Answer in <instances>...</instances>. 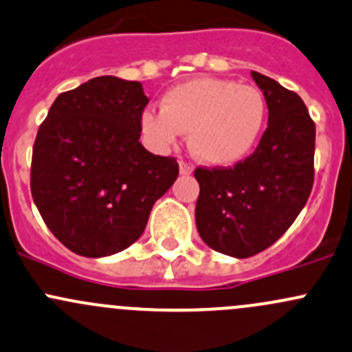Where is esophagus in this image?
Segmentation results:
<instances>
[{"label": "esophagus", "mask_w": 352, "mask_h": 352, "mask_svg": "<svg viewBox=\"0 0 352 352\" xmlns=\"http://www.w3.org/2000/svg\"><path fill=\"white\" fill-rule=\"evenodd\" d=\"M179 168H180V175H190V173L194 172V166L184 160L179 162Z\"/></svg>", "instance_id": "obj_1"}]
</instances>
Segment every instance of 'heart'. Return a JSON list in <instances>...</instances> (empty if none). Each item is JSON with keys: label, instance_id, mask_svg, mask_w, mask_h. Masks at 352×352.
I'll return each instance as SVG.
<instances>
[{"label": "heart", "instance_id": "obj_1", "mask_svg": "<svg viewBox=\"0 0 352 352\" xmlns=\"http://www.w3.org/2000/svg\"><path fill=\"white\" fill-rule=\"evenodd\" d=\"M160 104L162 111L142 113L148 142L165 150L188 131L190 153L212 166L243 160L256 145L268 113L260 89L217 77H195L173 86Z\"/></svg>", "mask_w": 352, "mask_h": 352}]
</instances>
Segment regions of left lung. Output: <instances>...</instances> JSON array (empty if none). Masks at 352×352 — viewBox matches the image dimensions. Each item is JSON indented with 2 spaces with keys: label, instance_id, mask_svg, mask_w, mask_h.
<instances>
[{
  "label": "left lung",
  "instance_id": "8db88e82",
  "mask_svg": "<svg viewBox=\"0 0 352 352\" xmlns=\"http://www.w3.org/2000/svg\"><path fill=\"white\" fill-rule=\"evenodd\" d=\"M268 106L254 153L232 168H195V224L202 241L232 258L272 246L294 224L314 186L316 124L300 96L251 72Z\"/></svg>",
  "mask_w": 352,
  "mask_h": 352
}]
</instances>
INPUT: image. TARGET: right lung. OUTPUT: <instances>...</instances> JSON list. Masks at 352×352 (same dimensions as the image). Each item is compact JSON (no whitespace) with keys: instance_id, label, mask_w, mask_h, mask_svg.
I'll list each match as a JSON object with an SVG mask.
<instances>
[{"instance_id":"1","label":"right lung","mask_w":352,"mask_h":352,"mask_svg":"<svg viewBox=\"0 0 352 352\" xmlns=\"http://www.w3.org/2000/svg\"><path fill=\"white\" fill-rule=\"evenodd\" d=\"M142 82L94 77L62 92L36 133L32 197L52 234L76 254L111 256L145 231L179 164L140 143Z\"/></svg>"}]
</instances>
